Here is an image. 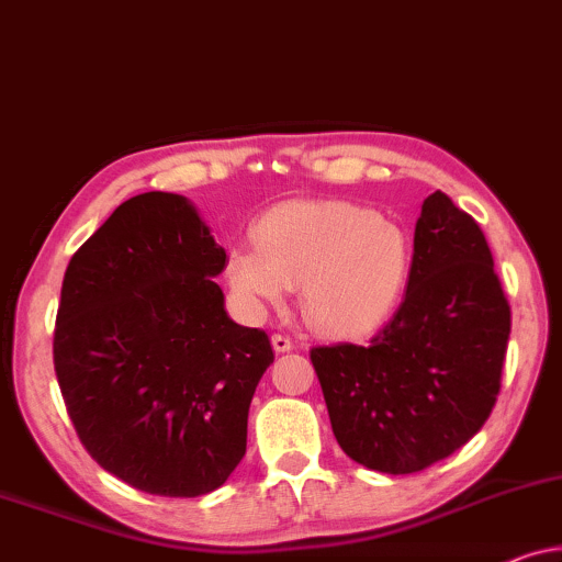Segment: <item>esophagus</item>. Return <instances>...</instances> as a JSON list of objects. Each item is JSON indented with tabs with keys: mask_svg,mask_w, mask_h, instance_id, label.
I'll use <instances>...</instances> for the list:
<instances>
[{
	"mask_svg": "<svg viewBox=\"0 0 562 562\" xmlns=\"http://www.w3.org/2000/svg\"><path fill=\"white\" fill-rule=\"evenodd\" d=\"M272 346H274V351L278 353H284V351H292V338L288 336V334H274L272 336Z\"/></svg>",
	"mask_w": 562,
	"mask_h": 562,
	"instance_id": "esophagus-1",
	"label": "esophagus"
}]
</instances>
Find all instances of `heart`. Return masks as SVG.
Returning a JSON list of instances; mask_svg holds the SVG:
<instances>
[{
    "label": "heart",
    "instance_id": "1",
    "mask_svg": "<svg viewBox=\"0 0 562 562\" xmlns=\"http://www.w3.org/2000/svg\"><path fill=\"white\" fill-rule=\"evenodd\" d=\"M257 247H234L226 278L251 313L303 284V311L323 334H369L390 318L413 274V244L397 224L346 201L284 203L255 226Z\"/></svg>",
    "mask_w": 562,
    "mask_h": 562
}]
</instances>
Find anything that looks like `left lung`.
I'll use <instances>...</instances> for the list:
<instances>
[{
	"instance_id": "left-lung-1",
	"label": "left lung",
	"mask_w": 562,
	"mask_h": 562,
	"mask_svg": "<svg viewBox=\"0 0 562 562\" xmlns=\"http://www.w3.org/2000/svg\"><path fill=\"white\" fill-rule=\"evenodd\" d=\"M509 330L484 232L436 191L417 218L413 274L392 321L363 346L311 349L338 446L394 476L456 453L496 405Z\"/></svg>"
}]
</instances>
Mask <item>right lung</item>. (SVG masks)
Here are the masks:
<instances>
[{
  "mask_svg": "<svg viewBox=\"0 0 562 562\" xmlns=\"http://www.w3.org/2000/svg\"><path fill=\"white\" fill-rule=\"evenodd\" d=\"M226 251L183 195L124 201L70 257L53 363L78 440L145 494L191 499L232 476L274 361L224 311Z\"/></svg>",
  "mask_w": 562,
  "mask_h": 562,
  "instance_id": "obj_1",
  "label": "right lung"
}]
</instances>
